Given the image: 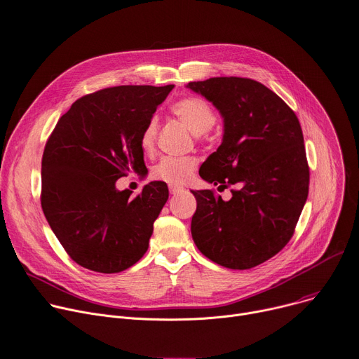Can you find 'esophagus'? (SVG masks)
<instances>
[{"instance_id":"obj_1","label":"esophagus","mask_w":359,"mask_h":359,"mask_svg":"<svg viewBox=\"0 0 359 359\" xmlns=\"http://www.w3.org/2000/svg\"><path fill=\"white\" fill-rule=\"evenodd\" d=\"M169 190H170V194H172V195H176V194L182 192V190H183V187H182V186H175V184H169Z\"/></svg>"}]
</instances>
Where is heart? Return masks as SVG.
<instances>
[{
	"label": "heart",
	"mask_w": 359,
	"mask_h": 359,
	"mask_svg": "<svg viewBox=\"0 0 359 359\" xmlns=\"http://www.w3.org/2000/svg\"><path fill=\"white\" fill-rule=\"evenodd\" d=\"M172 112L195 135L206 134L217 123V114L202 98L189 97L177 101L172 107ZM158 123L157 118H150L140 137L142 150L150 151L154 147ZM198 160L194 157H163L151 172V177L169 184H182L194 175Z\"/></svg>",
	"instance_id": "b5f03b06"
}]
</instances>
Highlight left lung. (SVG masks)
Wrapping results in <instances>:
<instances>
[{"instance_id": "8db88e82", "label": "left lung", "mask_w": 359, "mask_h": 359, "mask_svg": "<svg viewBox=\"0 0 359 359\" xmlns=\"http://www.w3.org/2000/svg\"><path fill=\"white\" fill-rule=\"evenodd\" d=\"M224 119L222 144L202 164L203 180L231 190H192V238L199 251L231 270H248L293 236L309 194V165L296 114L278 95L248 78L189 82Z\"/></svg>"}]
</instances>
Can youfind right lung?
<instances>
[{"mask_svg": "<svg viewBox=\"0 0 359 359\" xmlns=\"http://www.w3.org/2000/svg\"><path fill=\"white\" fill-rule=\"evenodd\" d=\"M175 85H124L79 98L60 116L41 158V208L69 257L105 274L146 254L153 224L169 199L151 182L131 199L115 183L146 167L142 130Z\"/></svg>", "mask_w": 359, "mask_h": 359, "instance_id": "add662e5", "label": "right lung"}]
</instances>
